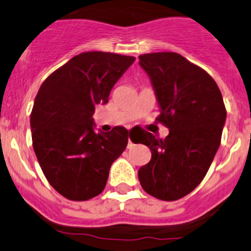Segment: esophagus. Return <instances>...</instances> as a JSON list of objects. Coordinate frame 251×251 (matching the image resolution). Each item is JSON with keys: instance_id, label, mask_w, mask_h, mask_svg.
I'll use <instances>...</instances> for the list:
<instances>
[{"instance_id": "esophagus-1", "label": "esophagus", "mask_w": 251, "mask_h": 251, "mask_svg": "<svg viewBox=\"0 0 251 251\" xmlns=\"http://www.w3.org/2000/svg\"><path fill=\"white\" fill-rule=\"evenodd\" d=\"M131 145H133V143H131V141H130V140H129V142H128V148H129V147H130V146H131Z\"/></svg>"}]
</instances>
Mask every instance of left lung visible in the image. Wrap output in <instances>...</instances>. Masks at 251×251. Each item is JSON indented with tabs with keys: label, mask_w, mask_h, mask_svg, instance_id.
<instances>
[{
	"label": "left lung",
	"mask_w": 251,
	"mask_h": 251,
	"mask_svg": "<svg viewBox=\"0 0 251 251\" xmlns=\"http://www.w3.org/2000/svg\"><path fill=\"white\" fill-rule=\"evenodd\" d=\"M139 59L155 91L157 120L170 129L165 140L146 131L151 159L139 170L140 184L157 199L178 201L201 184L218 151L226 118L223 97L209 73L178 53Z\"/></svg>",
	"instance_id": "1"
}]
</instances>
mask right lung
<instances>
[{"label": "right lung", "mask_w": 251, "mask_h": 251, "mask_svg": "<svg viewBox=\"0 0 251 251\" xmlns=\"http://www.w3.org/2000/svg\"><path fill=\"white\" fill-rule=\"evenodd\" d=\"M134 57L84 52L42 83L32 114L33 148L50 186L70 201L102 193L112 162L128 145V130L96 133L92 115L108 103L111 89Z\"/></svg>", "instance_id": "1"}]
</instances>
